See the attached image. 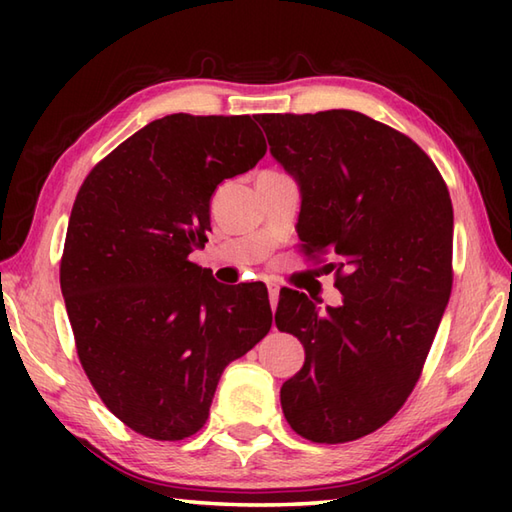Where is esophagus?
<instances>
[{
    "instance_id": "esophagus-1",
    "label": "esophagus",
    "mask_w": 512,
    "mask_h": 512,
    "mask_svg": "<svg viewBox=\"0 0 512 512\" xmlns=\"http://www.w3.org/2000/svg\"><path fill=\"white\" fill-rule=\"evenodd\" d=\"M268 297H270V308L277 310V303H279V286L277 284H268Z\"/></svg>"
}]
</instances>
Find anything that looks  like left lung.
<instances>
[{
	"label": "left lung",
	"instance_id": "8db88e82",
	"mask_svg": "<svg viewBox=\"0 0 512 512\" xmlns=\"http://www.w3.org/2000/svg\"><path fill=\"white\" fill-rule=\"evenodd\" d=\"M270 154L299 184L297 233L332 257L341 306L284 290L275 323L306 350L281 385L299 436L363 438L405 405L451 297L453 206L431 158L361 112L259 114Z\"/></svg>",
	"mask_w": 512,
	"mask_h": 512
}]
</instances>
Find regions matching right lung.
Returning a JSON list of instances; mask_svg holds the SVG:
<instances>
[{"label": "right lung", "instance_id": "1", "mask_svg": "<svg viewBox=\"0 0 512 512\" xmlns=\"http://www.w3.org/2000/svg\"><path fill=\"white\" fill-rule=\"evenodd\" d=\"M264 154L250 116L171 114L118 145L76 195L61 257L76 352L105 407L147 438L200 431L224 367L273 325L266 286H224L189 262L217 184Z\"/></svg>", "mask_w": 512, "mask_h": 512}]
</instances>
